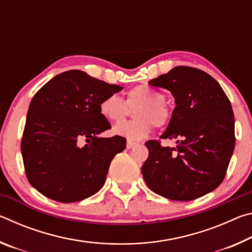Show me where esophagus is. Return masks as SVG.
<instances>
[{
  "instance_id": "1",
  "label": "esophagus",
  "mask_w": 252,
  "mask_h": 252,
  "mask_svg": "<svg viewBox=\"0 0 252 252\" xmlns=\"http://www.w3.org/2000/svg\"><path fill=\"white\" fill-rule=\"evenodd\" d=\"M135 146H136L135 142H132V141H127L126 142V148L127 149H132V148L135 147Z\"/></svg>"
}]
</instances>
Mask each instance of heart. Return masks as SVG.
I'll use <instances>...</instances> for the list:
<instances>
[{"label":"heart","instance_id":"heart-1","mask_svg":"<svg viewBox=\"0 0 252 252\" xmlns=\"http://www.w3.org/2000/svg\"><path fill=\"white\" fill-rule=\"evenodd\" d=\"M163 101L164 96L160 92L147 85H138L126 93V102L118 94L103 97L99 103V112L110 123H120L129 113L127 108L138 105L133 111L136 120L121 123L114 127V132L130 141H140L151 133L155 126L162 127L169 123L171 113Z\"/></svg>","mask_w":252,"mask_h":252}]
</instances>
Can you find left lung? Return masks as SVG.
<instances>
[{
    "instance_id": "1",
    "label": "left lung",
    "mask_w": 252,
    "mask_h": 252,
    "mask_svg": "<svg viewBox=\"0 0 252 252\" xmlns=\"http://www.w3.org/2000/svg\"><path fill=\"white\" fill-rule=\"evenodd\" d=\"M149 84L174 97L176 108L160 138L176 139L177 147L146 142L149 157L141 171L147 186L176 201L211 192L223 181L236 142L228 96L211 75L190 66L173 67Z\"/></svg>"
}]
</instances>
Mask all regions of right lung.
I'll use <instances>...</instances> for the list:
<instances>
[{
  "instance_id": "add662e5",
  "label": "right lung",
  "mask_w": 252,
  "mask_h": 252,
  "mask_svg": "<svg viewBox=\"0 0 252 252\" xmlns=\"http://www.w3.org/2000/svg\"><path fill=\"white\" fill-rule=\"evenodd\" d=\"M122 89L70 70L35 93L21 151L28 180L40 193L69 203L91 197L103 187L111 161L125 150L126 140L99 136L111 129L99 103Z\"/></svg>"
}]
</instances>
